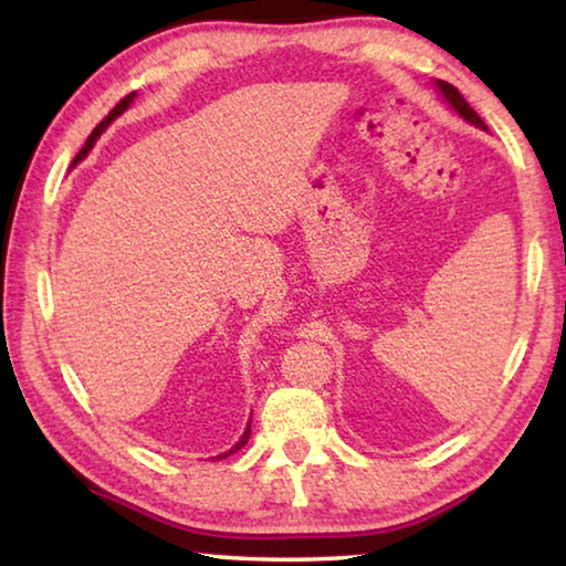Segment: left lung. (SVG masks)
Returning a JSON list of instances; mask_svg holds the SVG:
<instances>
[{
  "label": "left lung",
  "instance_id": "1",
  "mask_svg": "<svg viewBox=\"0 0 566 566\" xmlns=\"http://www.w3.org/2000/svg\"><path fill=\"white\" fill-rule=\"evenodd\" d=\"M437 87H439V92L444 94V99L452 104V107L462 114V117L467 119V122H472V124H476V127H482V129H486V124L482 122V117H479V114L469 107V102L462 97V94H459V90L457 87H452V84L449 82H437Z\"/></svg>",
  "mask_w": 566,
  "mask_h": 566
}]
</instances>
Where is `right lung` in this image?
<instances>
[{"label":"right lung","instance_id":"right-lung-1","mask_svg":"<svg viewBox=\"0 0 566 566\" xmlns=\"http://www.w3.org/2000/svg\"><path fill=\"white\" fill-rule=\"evenodd\" d=\"M134 99V92L132 94H127V97H124V99H119L117 104H114V109L107 114V117H104L99 124H97V127H94V132L90 134V139L87 142H84V147L80 149V155H76L74 157V165H76V161H80V159H84V157H87V151L94 147V142H97V137H99V134L104 132V129H107V124L114 119V117H119V114L124 112V109H127L129 107V102ZM249 434H252V424H247V432L242 434V439H239V442L232 447V449H229V452H224V454H219L217 459H227L229 454H234V452H239V449H242L244 444H247V439H249Z\"/></svg>","mask_w":566,"mask_h":566}]
</instances>
